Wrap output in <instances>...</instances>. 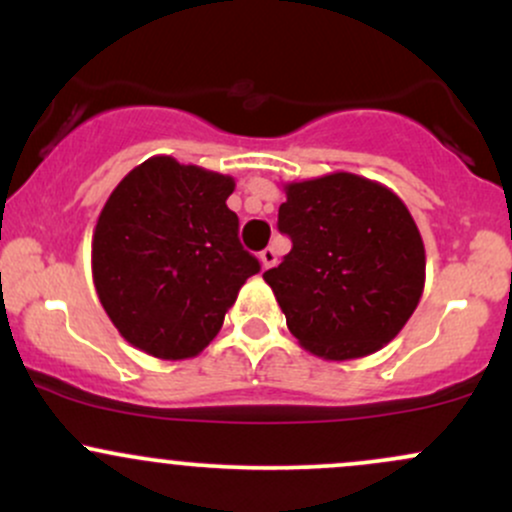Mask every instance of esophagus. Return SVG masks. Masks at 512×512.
Returning <instances> with one entry per match:
<instances>
[{"label":"esophagus","mask_w":512,"mask_h":512,"mask_svg":"<svg viewBox=\"0 0 512 512\" xmlns=\"http://www.w3.org/2000/svg\"><path fill=\"white\" fill-rule=\"evenodd\" d=\"M260 262H262V269L277 265V250H274V247H265V250L260 252Z\"/></svg>","instance_id":"34e87169"}]
</instances>
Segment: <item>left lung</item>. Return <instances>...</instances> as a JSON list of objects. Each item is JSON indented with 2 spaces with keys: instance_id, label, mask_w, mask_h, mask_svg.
<instances>
[{
  "instance_id": "1",
  "label": "left lung",
  "mask_w": 512,
  "mask_h": 512,
  "mask_svg": "<svg viewBox=\"0 0 512 512\" xmlns=\"http://www.w3.org/2000/svg\"><path fill=\"white\" fill-rule=\"evenodd\" d=\"M284 194L279 230L294 247L262 277L291 335L328 362L374 355L423 296L425 245L411 211L352 172L286 182Z\"/></svg>"
}]
</instances>
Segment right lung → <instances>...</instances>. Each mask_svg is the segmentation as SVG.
Listing matches in <instances>:
<instances>
[{
  "label": "right lung",
  "mask_w": 512,
  "mask_h": 512,
  "mask_svg": "<svg viewBox=\"0 0 512 512\" xmlns=\"http://www.w3.org/2000/svg\"><path fill=\"white\" fill-rule=\"evenodd\" d=\"M235 179L155 155L106 199L92 235V279L121 338L157 359H192L221 330L260 262L228 209Z\"/></svg>",
  "instance_id": "add662e5"
}]
</instances>
